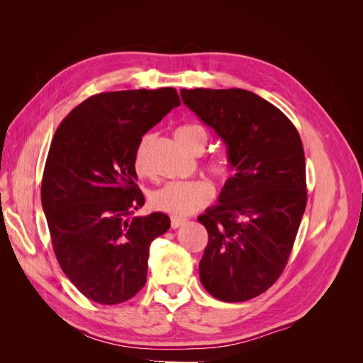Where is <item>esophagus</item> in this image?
I'll return each mask as SVG.
<instances>
[{"label": "esophagus", "instance_id": "esophagus-1", "mask_svg": "<svg viewBox=\"0 0 363 363\" xmlns=\"http://www.w3.org/2000/svg\"><path fill=\"white\" fill-rule=\"evenodd\" d=\"M186 221H188V219H186V218L172 216V218H171V227H172V228H179V227L183 225Z\"/></svg>", "mask_w": 363, "mask_h": 363}]
</instances>
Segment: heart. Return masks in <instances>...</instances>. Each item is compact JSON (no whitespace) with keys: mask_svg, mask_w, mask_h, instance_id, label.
I'll return each instance as SVG.
<instances>
[{"mask_svg":"<svg viewBox=\"0 0 363 363\" xmlns=\"http://www.w3.org/2000/svg\"><path fill=\"white\" fill-rule=\"evenodd\" d=\"M175 139L189 152H201L207 144V131L199 124H184L175 130ZM152 135L145 133L133 150V169L138 175L150 174V148ZM207 169L221 183H227L235 174V163L227 155H219L207 162ZM215 189L204 179L189 182H169L151 191L148 201L152 208L172 216H186L212 201Z\"/></svg>","mask_w":363,"mask_h":363,"instance_id":"heart-1","label":"heart"}]
</instances>
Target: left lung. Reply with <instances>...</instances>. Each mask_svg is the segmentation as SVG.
<instances>
[{
	"label": "left lung",
	"mask_w": 363,
	"mask_h": 363,
	"mask_svg": "<svg viewBox=\"0 0 363 363\" xmlns=\"http://www.w3.org/2000/svg\"><path fill=\"white\" fill-rule=\"evenodd\" d=\"M183 103L227 145L236 174L199 221L208 242L200 280L239 303L269 289L286 267L307 201L301 138L280 108L245 89H182Z\"/></svg>",
	"instance_id": "8db88e82"
}]
</instances>
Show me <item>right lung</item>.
<instances>
[{"mask_svg":"<svg viewBox=\"0 0 363 363\" xmlns=\"http://www.w3.org/2000/svg\"><path fill=\"white\" fill-rule=\"evenodd\" d=\"M180 96L174 87L101 92L65 118L52 138L40 199L54 255L86 298L124 303L147 281L150 245L169 216H135L145 203L133 150Z\"/></svg>","mask_w":363,"mask_h":363,"instance_id":"right-lung-1","label":"right lung"}]
</instances>
